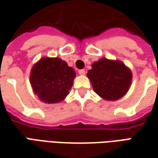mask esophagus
<instances>
[{
    "label": "esophagus",
    "instance_id": "1",
    "mask_svg": "<svg viewBox=\"0 0 158 158\" xmlns=\"http://www.w3.org/2000/svg\"><path fill=\"white\" fill-rule=\"evenodd\" d=\"M78 73H79L80 75H85V69H80V70L78 71Z\"/></svg>",
    "mask_w": 158,
    "mask_h": 158
}]
</instances>
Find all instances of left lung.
Masks as SVG:
<instances>
[{
    "instance_id": "left-lung-1",
    "label": "left lung",
    "mask_w": 158,
    "mask_h": 158,
    "mask_svg": "<svg viewBox=\"0 0 158 158\" xmlns=\"http://www.w3.org/2000/svg\"><path fill=\"white\" fill-rule=\"evenodd\" d=\"M87 76L95 93L107 100H117L127 94L132 79L131 70L123 63L105 58L94 62Z\"/></svg>"
}]
</instances>
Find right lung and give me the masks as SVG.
Returning <instances> with one entry per match:
<instances>
[{"instance_id":"add662e5","label":"right lung","mask_w":158,"mask_h":158,"mask_svg":"<svg viewBox=\"0 0 158 158\" xmlns=\"http://www.w3.org/2000/svg\"><path fill=\"white\" fill-rule=\"evenodd\" d=\"M76 73L65 61L59 58H44L33 66L30 83L41 101L59 103L69 94Z\"/></svg>"}]
</instances>
